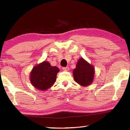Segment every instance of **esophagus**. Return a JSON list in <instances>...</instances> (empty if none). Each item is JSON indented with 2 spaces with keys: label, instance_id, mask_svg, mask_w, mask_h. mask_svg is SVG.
Instances as JSON below:
<instances>
[{
  "label": "esophagus",
  "instance_id": "1",
  "mask_svg": "<svg viewBox=\"0 0 130 130\" xmlns=\"http://www.w3.org/2000/svg\"><path fill=\"white\" fill-rule=\"evenodd\" d=\"M62 70L64 71H68L69 70V67H62Z\"/></svg>",
  "mask_w": 130,
  "mask_h": 130
}]
</instances>
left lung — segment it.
Listing matches in <instances>:
<instances>
[{"mask_svg":"<svg viewBox=\"0 0 130 130\" xmlns=\"http://www.w3.org/2000/svg\"><path fill=\"white\" fill-rule=\"evenodd\" d=\"M94 69L93 66L88 63L83 59H80L76 68L73 70L75 81L82 86H88L93 81Z\"/></svg>","mask_w":130,"mask_h":130,"instance_id":"8db88e82","label":"left lung"}]
</instances>
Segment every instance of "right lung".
<instances>
[{
    "label": "right lung",
    "instance_id": "right-lung-1",
    "mask_svg": "<svg viewBox=\"0 0 130 130\" xmlns=\"http://www.w3.org/2000/svg\"><path fill=\"white\" fill-rule=\"evenodd\" d=\"M59 69L52 67L48 62L44 61L33 68L30 80L33 86L37 89L45 90L50 88L56 82Z\"/></svg>",
    "mask_w": 130,
    "mask_h": 130
}]
</instances>
